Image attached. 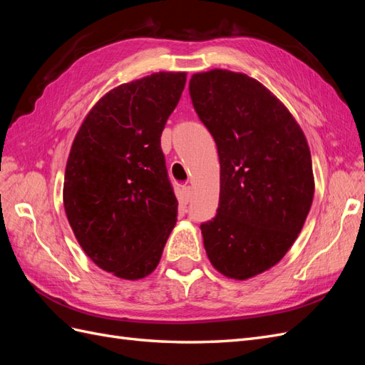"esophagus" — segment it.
<instances>
[{"label":"esophagus","instance_id":"34e87169","mask_svg":"<svg viewBox=\"0 0 365 365\" xmlns=\"http://www.w3.org/2000/svg\"><path fill=\"white\" fill-rule=\"evenodd\" d=\"M192 200V187L190 185H184L182 187V201L187 204Z\"/></svg>","mask_w":365,"mask_h":365}]
</instances>
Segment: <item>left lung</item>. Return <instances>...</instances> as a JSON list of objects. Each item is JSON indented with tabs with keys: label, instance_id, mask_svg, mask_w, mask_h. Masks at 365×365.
<instances>
[{
	"label": "left lung",
	"instance_id": "obj_1",
	"mask_svg": "<svg viewBox=\"0 0 365 365\" xmlns=\"http://www.w3.org/2000/svg\"><path fill=\"white\" fill-rule=\"evenodd\" d=\"M189 90L220 164L204 248L220 274L247 280L277 264L300 235L315 190L311 150L288 108L244 73H196Z\"/></svg>",
	"mask_w": 365,
	"mask_h": 365
}]
</instances>
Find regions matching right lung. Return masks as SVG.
I'll use <instances>...</instances> for the list:
<instances>
[{"mask_svg": "<svg viewBox=\"0 0 365 365\" xmlns=\"http://www.w3.org/2000/svg\"><path fill=\"white\" fill-rule=\"evenodd\" d=\"M185 73H153L98 101L77 130L65 169L63 207L98 268L125 280L158 267L178 201L161 132L178 105Z\"/></svg>", "mask_w": 365, "mask_h": 365, "instance_id": "obj_1", "label": "right lung"}]
</instances>
